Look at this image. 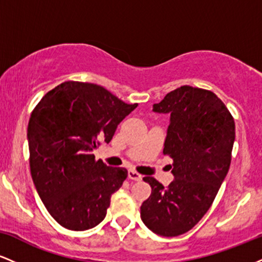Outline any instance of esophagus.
<instances>
[{"mask_svg": "<svg viewBox=\"0 0 262 262\" xmlns=\"http://www.w3.org/2000/svg\"><path fill=\"white\" fill-rule=\"evenodd\" d=\"M128 177L130 180H134V181H140V180L143 179V176H141L140 173H138L137 171H134V170H129L128 171Z\"/></svg>", "mask_w": 262, "mask_h": 262, "instance_id": "obj_1", "label": "esophagus"}]
</instances>
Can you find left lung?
I'll list each match as a JSON object with an SVG mask.
<instances>
[{
    "label": "left lung",
    "instance_id": "obj_1",
    "mask_svg": "<svg viewBox=\"0 0 262 262\" xmlns=\"http://www.w3.org/2000/svg\"><path fill=\"white\" fill-rule=\"evenodd\" d=\"M154 112L169 113L164 154L172 159L175 180L164 187L144 177L151 194L140 207L143 223L162 236L187 233L210 208L231 161L235 123L212 91L181 86L167 93Z\"/></svg>",
    "mask_w": 262,
    "mask_h": 262
}]
</instances>
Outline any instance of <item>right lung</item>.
Here are the masks:
<instances>
[{"instance_id": "obj_1", "label": "right lung", "mask_w": 262, "mask_h": 262, "mask_svg": "<svg viewBox=\"0 0 262 262\" xmlns=\"http://www.w3.org/2000/svg\"><path fill=\"white\" fill-rule=\"evenodd\" d=\"M137 106L95 83L65 81L33 110L27 133L32 179L45 208L61 227L91 229L106 217L111 196L128 171L96 161L92 151L110 143Z\"/></svg>"}]
</instances>
